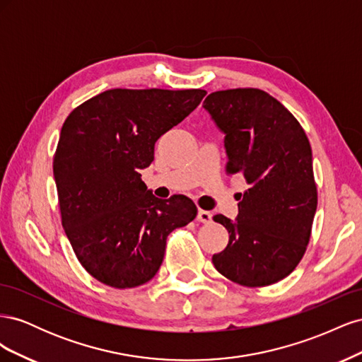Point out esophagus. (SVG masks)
I'll return each instance as SVG.
<instances>
[{
    "label": "esophagus",
    "mask_w": 362,
    "mask_h": 362,
    "mask_svg": "<svg viewBox=\"0 0 362 362\" xmlns=\"http://www.w3.org/2000/svg\"><path fill=\"white\" fill-rule=\"evenodd\" d=\"M211 213L210 211H205V210H199L198 211V216H196V218H198V222L201 223H210L211 222Z\"/></svg>",
    "instance_id": "1"
}]
</instances>
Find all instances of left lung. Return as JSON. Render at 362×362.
Segmentation results:
<instances>
[{"mask_svg": "<svg viewBox=\"0 0 362 362\" xmlns=\"http://www.w3.org/2000/svg\"><path fill=\"white\" fill-rule=\"evenodd\" d=\"M202 107L225 134L226 172L247 182L235 221L213 217L229 233L213 264L240 286H270L290 275L310 242L317 187L308 137L286 107L259 89L213 92Z\"/></svg>", "mask_w": 362, "mask_h": 362, "instance_id": "1", "label": "left lung"}]
</instances>
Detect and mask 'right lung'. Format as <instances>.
<instances>
[{"label": "right lung", "instance_id": "1", "mask_svg": "<svg viewBox=\"0 0 362 362\" xmlns=\"http://www.w3.org/2000/svg\"><path fill=\"white\" fill-rule=\"evenodd\" d=\"M201 89H112L64 120L52 170L62 225L81 266L100 282L133 288L158 272L168 235L198 208L184 194L163 201L141 181L156 141L187 117Z\"/></svg>", "mask_w": 362, "mask_h": 362}]
</instances>
